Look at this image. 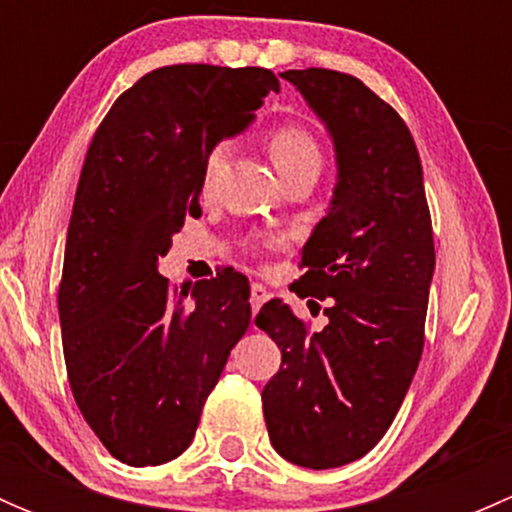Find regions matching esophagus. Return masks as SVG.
Wrapping results in <instances>:
<instances>
[{"label": "esophagus", "instance_id": "34e87169", "mask_svg": "<svg viewBox=\"0 0 512 512\" xmlns=\"http://www.w3.org/2000/svg\"><path fill=\"white\" fill-rule=\"evenodd\" d=\"M267 297H270V294H267V289L260 285V282H255V285L250 287V304H252V312H260V307L262 304L267 302Z\"/></svg>", "mask_w": 512, "mask_h": 512}]
</instances>
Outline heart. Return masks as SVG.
Wrapping results in <instances>:
<instances>
[{"label":"heart","mask_w":512,"mask_h":512,"mask_svg":"<svg viewBox=\"0 0 512 512\" xmlns=\"http://www.w3.org/2000/svg\"><path fill=\"white\" fill-rule=\"evenodd\" d=\"M270 153L280 175H285L294 168H302V165H317V168L322 165L319 141L312 136V131H307L304 126H297V123H285V126H277L270 133ZM227 156H230V141L223 138V141L213 143V148H210L203 163V188L213 185L215 175L220 173Z\"/></svg>","instance_id":"heart-1"}]
</instances>
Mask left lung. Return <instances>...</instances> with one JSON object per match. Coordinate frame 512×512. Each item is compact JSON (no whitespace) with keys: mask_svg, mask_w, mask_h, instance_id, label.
I'll return each mask as SVG.
<instances>
[{"mask_svg":"<svg viewBox=\"0 0 512 512\" xmlns=\"http://www.w3.org/2000/svg\"><path fill=\"white\" fill-rule=\"evenodd\" d=\"M280 76L327 126L339 175L294 289L327 299L329 324L312 332L282 299L260 309L255 324L282 352L262 409L275 451L324 471L366 456L401 409L421 361L436 252L421 158L404 118L342 71Z\"/></svg>","mask_w":512,"mask_h":512,"instance_id":"1","label":"left lung"}]
</instances>
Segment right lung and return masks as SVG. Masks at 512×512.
I'll return each mask as SVG.
<instances>
[{
  "instance_id": "add662e5",
  "label": "right lung",
  "mask_w": 512,
  "mask_h": 512,
  "mask_svg": "<svg viewBox=\"0 0 512 512\" xmlns=\"http://www.w3.org/2000/svg\"><path fill=\"white\" fill-rule=\"evenodd\" d=\"M270 69L175 64L113 101L81 168L59 285L71 394L113 458L160 466L190 446L230 349L250 327V285L235 270L173 289L158 257L200 218L203 163L240 133Z\"/></svg>"
}]
</instances>
